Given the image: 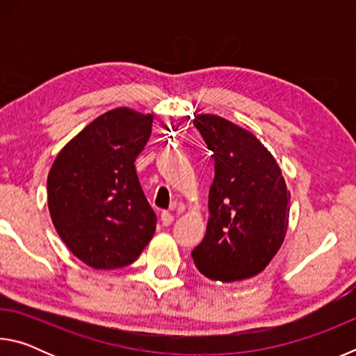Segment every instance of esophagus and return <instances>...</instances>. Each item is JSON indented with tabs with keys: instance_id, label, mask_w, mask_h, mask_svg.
Listing matches in <instances>:
<instances>
[{
	"instance_id": "1",
	"label": "esophagus",
	"mask_w": 356,
	"mask_h": 356,
	"mask_svg": "<svg viewBox=\"0 0 356 356\" xmlns=\"http://www.w3.org/2000/svg\"><path fill=\"white\" fill-rule=\"evenodd\" d=\"M174 221V215L170 212H163L161 213V225L163 226H171Z\"/></svg>"
}]
</instances>
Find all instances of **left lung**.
Listing matches in <instances>:
<instances>
[{"mask_svg":"<svg viewBox=\"0 0 356 356\" xmlns=\"http://www.w3.org/2000/svg\"><path fill=\"white\" fill-rule=\"evenodd\" d=\"M215 159L209 222L193 262L209 280L232 282L262 273L289 227L291 191L262 141L216 114L193 119Z\"/></svg>","mask_w":356,"mask_h":356,"instance_id":"left-lung-1","label":"left lung"}]
</instances>
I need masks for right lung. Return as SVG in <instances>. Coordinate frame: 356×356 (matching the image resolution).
Returning <instances> with one entry per match:
<instances>
[{
    "label": "right lung",
    "instance_id": "obj_1",
    "mask_svg": "<svg viewBox=\"0 0 356 356\" xmlns=\"http://www.w3.org/2000/svg\"><path fill=\"white\" fill-rule=\"evenodd\" d=\"M154 114L127 106L95 118L59 150L47 177V202L72 254L95 270L135 262L155 234V213L135 160Z\"/></svg>",
    "mask_w": 356,
    "mask_h": 356
}]
</instances>
